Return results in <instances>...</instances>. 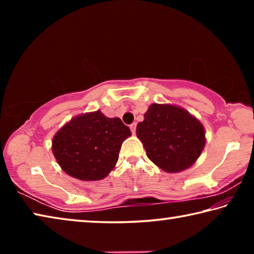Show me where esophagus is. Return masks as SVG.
I'll use <instances>...</instances> for the list:
<instances>
[{"instance_id":"obj_1","label":"esophagus","mask_w":254,"mask_h":254,"mask_svg":"<svg viewBox=\"0 0 254 254\" xmlns=\"http://www.w3.org/2000/svg\"><path fill=\"white\" fill-rule=\"evenodd\" d=\"M130 128H131L132 133H135V130H136V123H135V122H134V123H132L131 126H130Z\"/></svg>"}]
</instances>
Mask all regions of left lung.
Here are the masks:
<instances>
[{
	"label": "left lung",
	"instance_id": "obj_1",
	"mask_svg": "<svg viewBox=\"0 0 254 254\" xmlns=\"http://www.w3.org/2000/svg\"><path fill=\"white\" fill-rule=\"evenodd\" d=\"M148 158L167 173L187 169L200 156L205 131L198 120L186 110L173 105L152 104L136 126Z\"/></svg>",
	"mask_w": 254,
	"mask_h": 254
}]
</instances>
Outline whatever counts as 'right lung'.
<instances>
[{
    "label": "right lung",
    "mask_w": 254,
    "mask_h": 254,
    "mask_svg": "<svg viewBox=\"0 0 254 254\" xmlns=\"http://www.w3.org/2000/svg\"><path fill=\"white\" fill-rule=\"evenodd\" d=\"M130 135L121 119L96 111L76 117L60 128L53 140V152L71 177L100 180L114 168L122 142Z\"/></svg>",
    "instance_id": "add662e5"
}]
</instances>
